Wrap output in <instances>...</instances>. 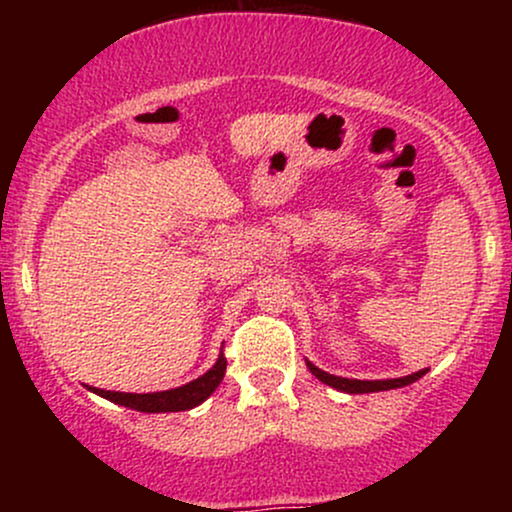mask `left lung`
<instances>
[{
  "label": "left lung",
  "mask_w": 512,
  "mask_h": 512,
  "mask_svg": "<svg viewBox=\"0 0 512 512\" xmlns=\"http://www.w3.org/2000/svg\"><path fill=\"white\" fill-rule=\"evenodd\" d=\"M308 368H310V373L315 375V378L322 380V383H327L330 387H337V390H342V392H351V395H363V392H380V390H395V387H404V385L414 383V380H419L421 375H426V368H424V370H419V373L404 375V378H395V380H349V378H339V375L325 373V370L313 366L310 361H308Z\"/></svg>",
  "instance_id": "1"
}]
</instances>
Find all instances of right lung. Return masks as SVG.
I'll use <instances>...</instances> for the list:
<instances>
[{
  "label": "right lung",
  "instance_id": "right-lung-1",
  "mask_svg": "<svg viewBox=\"0 0 512 512\" xmlns=\"http://www.w3.org/2000/svg\"><path fill=\"white\" fill-rule=\"evenodd\" d=\"M226 373V356H219V361L211 366V370L202 375V378L192 380V383L175 387V390H163V392H146V395H132V392H110V390H96V387H88L96 395H101L110 402L122 404V407L146 411V414H158V411H185L197 407L207 399L211 392L219 387Z\"/></svg>",
  "mask_w": 512,
  "mask_h": 512
}]
</instances>
